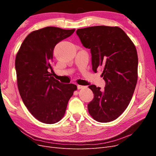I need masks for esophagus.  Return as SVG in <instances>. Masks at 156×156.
<instances>
[{
    "instance_id": "34e87169",
    "label": "esophagus",
    "mask_w": 156,
    "mask_h": 156,
    "mask_svg": "<svg viewBox=\"0 0 156 156\" xmlns=\"http://www.w3.org/2000/svg\"><path fill=\"white\" fill-rule=\"evenodd\" d=\"M84 87V86H82V85H77V88L78 89H81V88H83Z\"/></svg>"
}]
</instances>
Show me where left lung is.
I'll return each instance as SVG.
<instances>
[{
  "label": "left lung",
  "instance_id": "obj_1",
  "mask_svg": "<svg viewBox=\"0 0 156 156\" xmlns=\"http://www.w3.org/2000/svg\"><path fill=\"white\" fill-rule=\"evenodd\" d=\"M82 44L90 49L92 70L101 67L105 87L101 90L88 86L94 94L88 104L89 114L99 122L119 117L129 104L138 78V56L135 46L118 27L95 26L77 29Z\"/></svg>",
  "mask_w": 156,
  "mask_h": 156
}]
</instances>
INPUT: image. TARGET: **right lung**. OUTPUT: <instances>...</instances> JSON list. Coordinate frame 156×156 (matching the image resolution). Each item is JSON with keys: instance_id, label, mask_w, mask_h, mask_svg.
Returning <instances> with one entry per match:
<instances>
[{"instance_id": "1", "label": "right lung", "mask_w": 156, "mask_h": 156, "mask_svg": "<svg viewBox=\"0 0 156 156\" xmlns=\"http://www.w3.org/2000/svg\"><path fill=\"white\" fill-rule=\"evenodd\" d=\"M74 31L54 27L33 31L16 55L17 87L22 100L33 116L45 124H55L62 119L77 88L73 84L60 83L51 73L55 45Z\"/></svg>"}]
</instances>
